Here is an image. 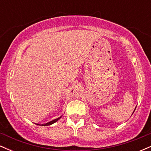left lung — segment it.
<instances>
[{"label":"left lung","mask_w":151,"mask_h":151,"mask_svg":"<svg viewBox=\"0 0 151 151\" xmlns=\"http://www.w3.org/2000/svg\"><path fill=\"white\" fill-rule=\"evenodd\" d=\"M135 110H136V109H134V111H135ZM133 112H134V111H133Z\"/></svg>","instance_id":"left-lung-1"}]
</instances>
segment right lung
Segmentation results:
<instances>
[{
  "label": "right lung",
  "mask_w": 151,
  "mask_h": 151,
  "mask_svg": "<svg viewBox=\"0 0 151 151\" xmlns=\"http://www.w3.org/2000/svg\"><path fill=\"white\" fill-rule=\"evenodd\" d=\"M61 117H62V116L59 117V118H58V119H54V120L51 121H50V122L47 123V124H42V125H40V126H50V125H52V124H53L54 123L57 122V121H58L59 120V119H61ZM37 125H39V124H37Z\"/></svg>",
  "instance_id": "obj_1"
}]
</instances>
